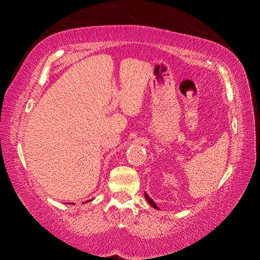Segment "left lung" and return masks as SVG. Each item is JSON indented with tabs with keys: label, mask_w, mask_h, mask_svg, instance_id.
I'll return each instance as SVG.
<instances>
[{
	"label": "left lung",
	"mask_w": 260,
	"mask_h": 260,
	"mask_svg": "<svg viewBox=\"0 0 260 260\" xmlns=\"http://www.w3.org/2000/svg\"><path fill=\"white\" fill-rule=\"evenodd\" d=\"M145 199H146V201L148 202V204H151V205H152V206H153L155 209H158V207L156 206V204L154 203V201H153L151 198H149V196H148L146 193H145Z\"/></svg>",
	"instance_id": "obj_1"
}]
</instances>
